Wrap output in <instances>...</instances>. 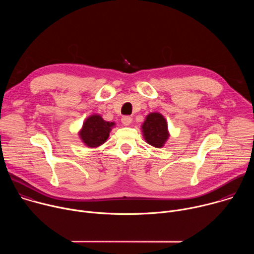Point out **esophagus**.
Instances as JSON below:
<instances>
[{"instance_id":"esophagus-1","label":"esophagus","mask_w":254,"mask_h":254,"mask_svg":"<svg viewBox=\"0 0 254 254\" xmlns=\"http://www.w3.org/2000/svg\"><path fill=\"white\" fill-rule=\"evenodd\" d=\"M122 123L124 124V126H129L131 123V118L130 117H124L122 119Z\"/></svg>"}]
</instances>
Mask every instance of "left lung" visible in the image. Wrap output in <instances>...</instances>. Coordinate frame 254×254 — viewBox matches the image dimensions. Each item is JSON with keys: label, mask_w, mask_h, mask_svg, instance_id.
I'll use <instances>...</instances> for the list:
<instances>
[{"label": "left lung", "mask_w": 254, "mask_h": 254, "mask_svg": "<svg viewBox=\"0 0 254 254\" xmlns=\"http://www.w3.org/2000/svg\"><path fill=\"white\" fill-rule=\"evenodd\" d=\"M141 132L146 141L155 148H163L170 136L167 121L160 113H151L146 117Z\"/></svg>", "instance_id": "8db88e82"}]
</instances>
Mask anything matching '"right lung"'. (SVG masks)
Returning a JSON list of instances; mask_svg holds the SVG:
<instances>
[{"label":"right lung","instance_id":"obj_1","mask_svg":"<svg viewBox=\"0 0 254 254\" xmlns=\"http://www.w3.org/2000/svg\"><path fill=\"white\" fill-rule=\"evenodd\" d=\"M115 126V123L105 122L99 115H92L85 120L78 134L85 146L97 148L107 140Z\"/></svg>","mask_w":254,"mask_h":254}]
</instances>
